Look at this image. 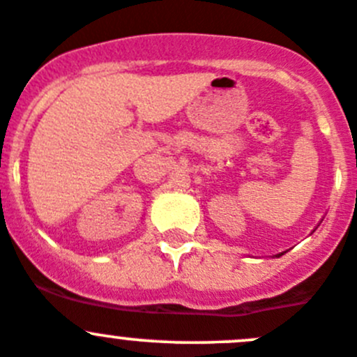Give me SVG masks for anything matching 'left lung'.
I'll return each instance as SVG.
<instances>
[{
  "label": "left lung",
  "mask_w": 357,
  "mask_h": 357,
  "mask_svg": "<svg viewBox=\"0 0 357 357\" xmlns=\"http://www.w3.org/2000/svg\"><path fill=\"white\" fill-rule=\"evenodd\" d=\"M284 254H285V252H282V254H276L275 257H282V255H284Z\"/></svg>",
  "instance_id": "1"
}]
</instances>
